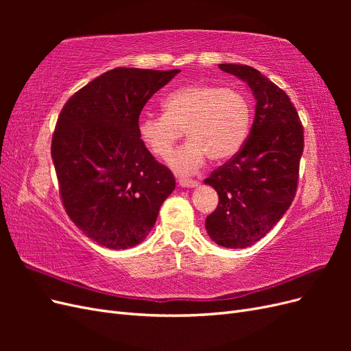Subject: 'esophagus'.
<instances>
[{
	"label": "esophagus",
	"mask_w": 351,
	"mask_h": 351,
	"mask_svg": "<svg viewBox=\"0 0 351 351\" xmlns=\"http://www.w3.org/2000/svg\"><path fill=\"white\" fill-rule=\"evenodd\" d=\"M178 184L182 187H197L199 182L197 180H189V178H180Z\"/></svg>",
	"instance_id": "34e87169"
}]
</instances>
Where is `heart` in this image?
Listing matches in <instances>:
<instances>
[{
    "label": "heart",
    "mask_w": 351,
    "mask_h": 351,
    "mask_svg": "<svg viewBox=\"0 0 351 351\" xmlns=\"http://www.w3.org/2000/svg\"><path fill=\"white\" fill-rule=\"evenodd\" d=\"M164 114L139 119L137 133L151 152L167 158L184 134L189 141L168 158L177 174H193L208 156L219 162L234 156L247 139L250 104L239 90L214 84H187L168 93Z\"/></svg>",
    "instance_id": "b5f03b06"
}]
</instances>
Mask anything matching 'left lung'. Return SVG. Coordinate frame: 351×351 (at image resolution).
I'll return each instance as SVG.
<instances>
[{"label": "left lung", "instance_id": "1", "mask_svg": "<svg viewBox=\"0 0 351 351\" xmlns=\"http://www.w3.org/2000/svg\"><path fill=\"white\" fill-rule=\"evenodd\" d=\"M252 89L256 108L247 141L206 180L219 204L206 217L210 240L244 249L274 228L295 196L303 127L289 95L250 66L219 64Z\"/></svg>", "mask_w": 351, "mask_h": 351}]
</instances>
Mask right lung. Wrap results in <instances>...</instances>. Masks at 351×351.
Wrapping results in <instances>:
<instances>
[{"label":"right lung","mask_w":351,"mask_h":351,"mask_svg":"<svg viewBox=\"0 0 351 351\" xmlns=\"http://www.w3.org/2000/svg\"><path fill=\"white\" fill-rule=\"evenodd\" d=\"M178 71L110 70L60 112L51 156L62 205L76 227L104 247L142 243L176 189L173 173L146 149L137 124L145 104Z\"/></svg>","instance_id":"right-lung-1"}]
</instances>
